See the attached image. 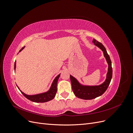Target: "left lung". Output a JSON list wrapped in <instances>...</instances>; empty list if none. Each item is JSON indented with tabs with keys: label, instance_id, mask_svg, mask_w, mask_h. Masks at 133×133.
<instances>
[{
	"label": "left lung",
	"instance_id": "8db88e82",
	"mask_svg": "<svg viewBox=\"0 0 133 133\" xmlns=\"http://www.w3.org/2000/svg\"><path fill=\"white\" fill-rule=\"evenodd\" d=\"M92 42L95 44V45L98 46L100 49L103 51L104 57H105L108 63V71L105 81L101 85L98 86H82L73 76L71 75L70 76L72 89L74 94L76 97L85 100L94 99L104 94L109 85L112 74L111 62L109 55L107 53L105 48L101 43L99 42L95 39H94Z\"/></svg>",
	"mask_w": 133,
	"mask_h": 133
}]
</instances>
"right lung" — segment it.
<instances>
[{"instance_id": "add662e5", "label": "right lung", "mask_w": 133, "mask_h": 133, "mask_svg": "<svg viewBox=\"0 0 133 133\" xmlns=\"http://www.w3.org/2000/svg\"><path fill=\"white\" fill-rule=\"evenodd\" d=\"M23 48L24 47H23L22 49L20 50L19 52L21 51ZM15 68H16V62H15V64H14V70L15 69ZM60 75V74H59L57 77L55 78L53 83H52V85L50 88L49 90L46 92H44V93L34 95H28L24 93V92H22L21 90L20 91H21L23 95L26 98L30 100V101L36 102V103H44V102H49L55 97V94L57 93V83H58V80Z\"/></svg>"}]
</instances>
